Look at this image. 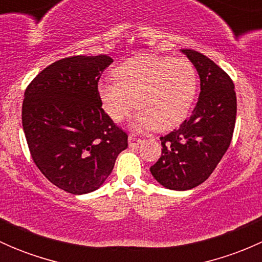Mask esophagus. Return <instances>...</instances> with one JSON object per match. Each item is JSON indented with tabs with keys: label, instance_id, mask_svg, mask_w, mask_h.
<instances>
[{
	"label": "esophagus",
	"instance_id": "1",
	"mask_svg": "<svg viewBox=\"0 0 262 262\" xmlns=\"http://www.w3.org/2000/svg\"><path fill=\"white\" fill-rule=\"evenodd\" d=\"M128 142H129V146H138L139 143H141V139L139 138H136L134 136H129L128 137Z\"/></svg>",
	"mask_w": 262,
	"mask_h": 262
}]
</instances>
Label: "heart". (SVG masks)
<instances>
[{"instance_id":"heart-1","label":"heart","mask_w":262,"mask_h":262,"mask_svg":"<svg viewBox=\"0 0 262 262\" xmlns=\"http://www.w3.org/2000/svg\"><path fill=\"white\" fill-rule=\"evenodd\" d=\"M114 77L97 83L100 104L115 123L137 105L133 125L139 130L163 132L180 124L196 94V70L184 57L136 55L115 68Z\"/></svg>"}]
</instances>
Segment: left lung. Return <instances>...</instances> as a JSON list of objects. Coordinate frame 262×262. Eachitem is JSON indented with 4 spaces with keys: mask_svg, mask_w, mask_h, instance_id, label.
<instances>
[{
    "mask_svg": "<svg viewBox=\"0 0 262 262\" xmlns=\"http://www.w3.org/2000/svg\"><path fill=\"white\" fill-rule=\"evenodd\" d=\"M196 68L200 94L191 115L167 136L150 173L162 186L190 190L203 184L231 144L237 99L231 77L212 59L192 49H181Z\"/></svg>",
    "mask_w": 262,
    "mask_h": 262,
    "instance_id": "8db88e82",
    "label": "left lung"
}]
</instances>
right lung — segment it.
Wrapping results in <instances>:
<instances>
[{
    "instance_id": "1",
    "label": "right lung",
    "mask_w": 262,
    "mask_h": 262,
    "mask_svg": "<svg viewBox=\"0 0 262 262\" xmlns=\"http://www.w3.org/2000/svg\"><path fill=\"white\" fill-rule=\"evenodd\" d=\"M109 55H73L41 71L25 91L23 128L36 167L70 194L95 191L109 178L128 136L97 96Z\"/></svg>"
}]
</instances>
